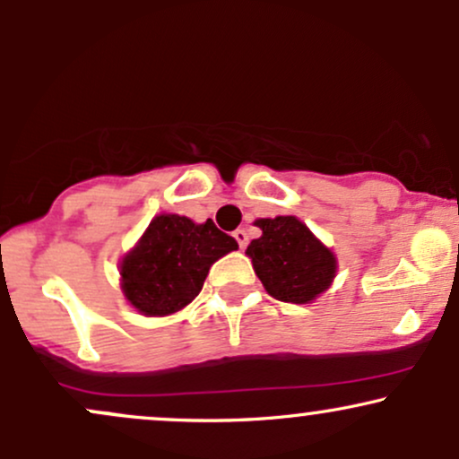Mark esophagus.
Listing matches in <instances>:
<instances>
[{
    "instance_id": "34e87169",
    "label": "esophagus",
    "mask_w": 459,
    "mask_h": 459,
    "mask_svg": "<svg viewBox=\"0 0 459 459\" xmlns=\"http://www.w3.org/2000/svg\"><path fill=\"white\" fill-rule=\"evenodd\" d=\"M233 237L237 239V244H239L241 250H244V247L247 246V233H246V230H241V229H239V230H235Z\"/></svg>"
}]
</instances>
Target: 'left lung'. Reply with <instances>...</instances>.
Masks as SVG:
<instances>
[{"instance_id": "left-lung-1", "label": "left lung", "mask_w": 459, "mask_h": 459, "mask_svg": "<svg viewBox=\"0 0 459 459\" xmlns=\"http://www.w3.org/2000/svg\"><path fill=\"white\" fill-rule=\"evenodd\" d=\"M259 239H252L246 255L272 298L291 304H310L328 291L339 263L313 230L296 215L259 218Z\"/></svg>"}]
</instances>
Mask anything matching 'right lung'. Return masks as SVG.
<instances>
[{
	"label": "right lung",
	"mask_w": 459,
	"mask_h": 459,
	"mask_svg": "<svg viewBox=\"0 0 459 459\" xmlns=\"http://www.w3.org/2000/svg\"><path fill=\"white\" fill-rule=\"evenodd\" d=\"M237 247L212 220L196 224L178 213L155 215L120 259L123 296L146 317L175 315L198 296L213 263Z\"/></svg>",
	"instance_id": "right-lung-1"
}]
</instances>
